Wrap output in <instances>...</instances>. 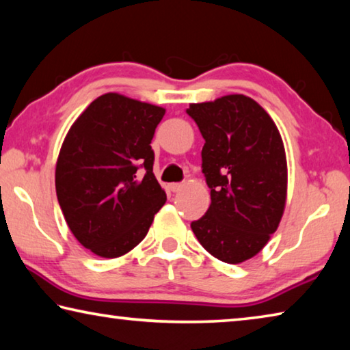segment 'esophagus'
Here are the masks:
<instances>
[{"mask_svg": "<svg viewBox=\"0 0 350 350\" xmlns=\"http://www.w3.org/2000/svg\"><path fill=\"white\" fill-rule=\"evenodd\" d=\"M183 188V183H170V189L173 193H177V191H180V189Z\"/></svg>", "mask_w": 350, "mask_h": 350, "instance_id": "1", "label": "esophagus"}]
</instances>
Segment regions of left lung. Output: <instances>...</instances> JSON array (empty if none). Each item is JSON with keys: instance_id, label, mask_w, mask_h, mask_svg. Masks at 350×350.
<instances>
[{"instance_id": "8db88e82", "label": "left lung", "mask_w": 350, "mask_h": 350, "mask_svg": "<svg viewBox=\"0 0 350 350\" xmlns=\"http://www.w3.org/2000/svg\"><path fill=\"white\" fill-rule=\"evenodd\" d=\"M187 114L205 140L202 173L211 196L191 230L219 260L244 262L265 247L286 208L281 134L267 111L242 94L191 103Z\"/></svg>"}]
</instances>
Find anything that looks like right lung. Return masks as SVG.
<instances>
[{
  "mask_svg": "<svg viewBox=\"0 0 350 350\" xmlns=\"http://www.w3.org/2000/svg\"><path fill=\"white\" fill-rule=\"evenodd\" d=\"M163 116L161 106L108 92L64 137L55 168L58 204L77 241L97 256L131 252L167 202L151 150Z\"/></svg>",
  "mask_w": 350,
  "mask_h": 350,
  "instance_id": "obj_1",
  "label": "right lung"
}]
</instances>
